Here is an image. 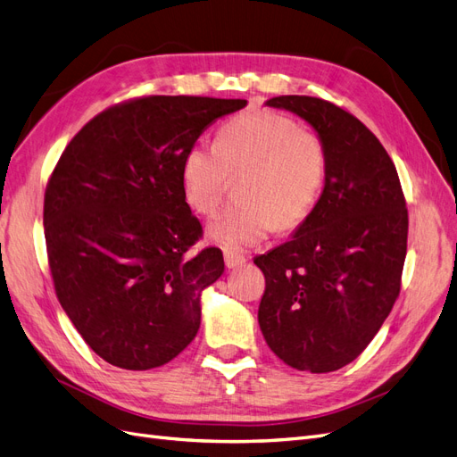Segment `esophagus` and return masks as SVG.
Listing matches in <instances>:
<instances>
[{
  "mask_svg": "<svg viewBox=\"0 0 457 457\" xmlns=\"http://www.w3.org/2000/svg\"><path fill=\"white\" fill-rule=\"evenodd\" d=\"M244 262H245V257H244V255L232 253V252H225V265H227V269H237V267H242Z\"/></svg>",
  "mask_w": 457,
  "mask_h": 457,
  "instance_id": "obj_1",
  "label": "esophagus"
}]
</instances>
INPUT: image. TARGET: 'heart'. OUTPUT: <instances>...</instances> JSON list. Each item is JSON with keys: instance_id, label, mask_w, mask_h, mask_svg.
Here are the masks:
<instances>
[{"instance_id": "1", "label": "heart", "mask_w": 457, "mask_h": 457, "mask_svg": "<svg viewBox=\"0 0 457 457\" xmlns=\"http://www.w3.org/2000/svg\"><path fill=\"white\" fill-rule=\"evenodd\" d=\"M328 148L314 131L299 129L284 114L255 110L228 120L215 143H195L181 165L187 200L210 213L228 175L245 173L240 198L245 204L219 210L207 223V237L228 252L261 244L276 228L305 220L322 196L328 179Z\"/></svg>"}]
</instances>
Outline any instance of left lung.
I'll list each match as a JSON object with an SVG mask.
<instances>
[{"label": "left lung", "mask_w": 457, "mask_h": 457, "mask_svg": "<svg viewBox=\"0 0 457 457\" xmlns=\"http://www.w3.org/2000/svg\"><path fill=\"white\" fill-rule=\"evenodd\" d=\"M324 139L328 179L287 242L253 259L267 287L259 328L270 351L301 371L353 362L400 292L408 210L393 160L361 120L305 95L272 96Z\"/></svg>", "instance_id": "obj_1"}]
</instances>
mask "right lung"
<instances>
[{
    "instance_id": "obj_1",
    "label": "right lung",
    "mask_w": 457,
    "mask_h": 457,
    "mask_svg": "<svg viewBox=\"0 0 457 457\" xmlns=\"http://www.w3.org/2000/svg\"><path fill=\"white\" fill-rule=\"evenodd\" d=\"M244 99L156 95L104 110L62 152L46 190L49 267L64 312L108 364H168L196 337L223 252L202 237L185 152Z\"/></svg>"
}]
</instances>
